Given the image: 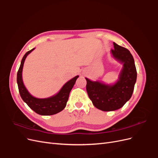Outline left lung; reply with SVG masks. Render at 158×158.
<instances>
[{"label": "left lung", "instance_id": "obj_1", "mask_svg": "<svg viewBox=\"0 0 158 158\" xmlns=\"http://www.w3.org/2000/svg\"><path fill=\"white\" fill-rule=\"evenodd\" d=\"M113 57L123 64L117 82L113 85L93 82L85 78L86 90L94 106L103 111L121 108L131 99L136 81L137 73L135 60L127 49L113 43Z\"/></svg>", "mask_w": 158, "mask_h": 158}]
</instances>
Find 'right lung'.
Wrapping results in <instances>:
<instances>
[{
    "label": "right lung",
    "instance_id": "right-lung-1",
    "mask_svg": "<svg viewBox=\"0 0 158 158\" xmlns=\"http://www.w3.org/2000/svg\"><path fill=\"white\" fill-rule=\"evenodd\" d=\"M34 49L27 51L23 56L21 61V64L18 69L17 73V83L19 92L23 101L29 106L33 111L41 115H52L60 112L64 109L68 102L69 94L72 88H73L76 82V80L78 78V76L66 82L59 93H57L53 96L45 98L39 99L34 98L28 92L22 81V69L25 59L27 56Z\"/></svg>",
    "mask_w": 158,
    "mask_h": 158
}]
</instances>
